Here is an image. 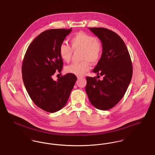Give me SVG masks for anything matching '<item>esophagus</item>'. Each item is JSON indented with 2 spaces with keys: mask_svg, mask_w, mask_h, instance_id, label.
I'll return each mask as SVG.
<instances>
[{
  "mask_svg": "<svg viewBox=\"0 0 155 155\" xmlns=\"http://www.w3.org/2000/svg\"><path fill=\"white\" fill-rule=\"evenodd\" d=\"M77 78H78V79H81V78H83L84 77H80H80H78Z\"/></svg>",
  "mask_w": 155,
  "mask_h": 155,
  "instance_id": "34e87169",
  "label": "esophagus"
}]
</instances>
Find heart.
Listing matches in <instances>:
<instances>
[{
    "label": "heart",
    "mask_w": 155,
    "mask_h": 155,
    "mask_svg": "<svg viewBox=\"0 0 155 155\" xmlns=\"http://www.w3.org/2000/svg\"><path fill=\"white\" fill-rule=\"evenodd\" d=\"M71 47L66 43H62L59 47V54L62 60L69 62L71 59L73 51L82 50L80 63H73L66 67L67 73L76 75H82L88 71L89 61L92 63L97 62L101 57L102 46L95 37L80 32L74 34L70 39Z\"/></svg>",
    "instance_id": "b5f03b06"
}]
</instances>
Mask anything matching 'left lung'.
I'll return each instance as SVG.
<instances>
[{"label": "left lung", "instance_id": "obj_1", "mask_svg": "<svg viewBox=\"0 0 155 155\" xmlns=\"http://www.w3.org/2000/svg\"><path fill=\"white\" fill-rule=\"evenodd\" d=\"M89 29L102 42V56L93 72L103 75V79L87 77L85 90L94 107L107 110L124 95L133 76L132 61L124 42L118 34L104 28Z\"/></svg>", "mask_w": 155, "mask_h": 155}]
</instances>
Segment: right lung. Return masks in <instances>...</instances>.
I'll use <instances>...</instances> for the list:
<instances>
[{
    "mask_svg": "<svg viewBox=\"0 0 155 155\" xmlns=\"http://www.w3.org/2000/svg\"><path fill=\"white\" fill-rule=\"evenodd\" d=\"M71 31H45L31 43L23 59L22 80L26 90L33 102L47 112H56L66 105L77 80L70 73L57 81L52 77L56 71H61L63 61L59 47Z\"/></svg>",
    "mask_w": 155,
    "mask_h": 155,
    "instance_id": "right-lung-1",
    "label": "right lung"
}]
</instances>
